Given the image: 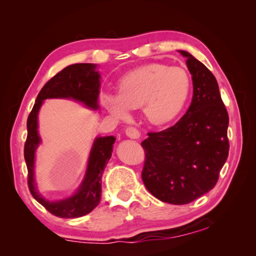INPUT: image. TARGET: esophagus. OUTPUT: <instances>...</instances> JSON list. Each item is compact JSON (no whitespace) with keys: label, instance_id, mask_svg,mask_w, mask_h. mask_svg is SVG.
Instances as JSON below:
<instances>
[{"label":"esophagus","instance_id":"obj_1","mask_svg":"<svg viewBox=\"0 0 256 256\" xmlns=\"http://www.w3.org/2000/svg\"><path fill=\"white\" fill-rule=\"evenodd\" d=\"M125 133H126V136L130 138H134V140H138V138H140V132H138V130H136V128H132L130 126L126 128V131H125Z\"/></svg>","mask_w":256,"mask_h":256}]
</instances>
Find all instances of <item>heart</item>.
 Returning <instances> with one entry per match:
<instances>
[{
	"label": "heart",
	"instance_id": "1",
	"mask_svg": "<svg viewBox=\"0 0 256 256\" xmlns=\"http://www.w3.org/2000/svg\"><path fill=\"white\" fill-rule=\"evenodd\" d=\"M190 88L192 80L183 68L152 63L128 73L118 82V94H102V102L118 120H128V110L142 107L149 123L164 125L180 114Z\"/></svg>",
	"mask_w": 256,
	"mask_h": 256
}]
</instances>
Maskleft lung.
<instances>
[{
    "instance_id": "8db88e82",
    "label": "left lung",
    "mask_w": 256,
    "mask_h": 256,
    "mask_svg": "<svg viewBox=\"0 0 256 256\" xmlns=\"http://www.w3.org/2000/svg\"><path fill=\"white\" fill-rule=\"evenodd\" d=\"M193 97L178 122L162 132H150L142 142L146 159L142 180L158 200L188 204L214 188L229 151V118L218 82L204 64L188 52Z\"/></svg>"
}]
</instances>
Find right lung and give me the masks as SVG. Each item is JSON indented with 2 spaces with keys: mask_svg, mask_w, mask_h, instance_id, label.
<instances>
[{
  "mask_svg": "<svg viewBox=\"0 0 256 256\" xmlns=\"http://www.w3.org/2000/svg\"><path fill=\"white\" fill-rule=\"evenodd\" d=\"M97 66L92 63H78L68 66L55 74L38 94L27 120L28 136L24 144V160L28 170V186L36 201L52 214L60 218H79L88 214L100 202L102 176L108 160L112 157L114 136H98L90 150L88 166L81 185L72 196L58 201H50L42 196L34 183V156L40 144L38 134V112L45 99L64 98L82 102L86 107L98 110L100 74Z\"/></svg>",
  "mask_w": 256,
  "mask_h": 256,
  "instance_id": "1",
  "label": "right lung"
}]
</instances>
